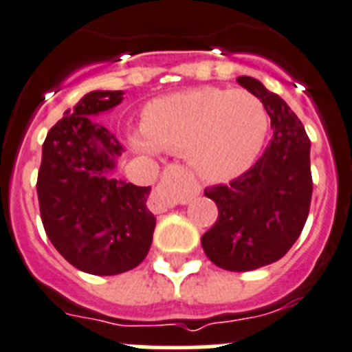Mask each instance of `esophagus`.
<instances>
[{
	"label": "esophagus",
	"mask_w": 352,
	"mask_h": 352,
	"mask_svg": "<svg viewBox=\"0 0 352 352\" xmlns=\"http://www.w3.org/2000/svg\"><path fill=\"white\" fill-rule=\"evenodd\" d=\"M172 180H173V173H172V172H168V170H166V172H164V175H163V179H161V184L166 186V188H168V186H170V182H172Z\"/></svg>",
	"instance_id": "1"
}]
</instances>
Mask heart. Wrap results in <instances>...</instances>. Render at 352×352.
I'll return each instance as SVG.
<instances>
[{
	"instance_id": "b5f03b06",
	"label": "heart",
	"mask_w": 352,
	"mask_h": 352,
	"mask_svg": "<svg viewBox=\"0 0 352 352\" xmlns=\"http://www.w3.org/2000/svg\"><path fill=\"white\" fill-rule=\"evenodd\" d=\"M267 131L262 102L246 90L204 87L154 100L146 108L136 151L186 154L195 172L223 180L244 172L261 152Z\"/></svg>"
}]
</instances>
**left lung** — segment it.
Masks as SVG:
<instances>
[{"label": "left lung", "instance_id": "1", "mask_svg": "<svg viewBox=\"0 0 352 352\" xmlns=\"http://www.w3.org/2000/svg\"><path fill=\"white\" fill-rule=\"evenodd\" d=\"M237 83L261 99L273 140L261 159L227 186L206 188L218 219L201 235L209 261L227 271H252L280 261L298 241L311 201L310 138L282 97L255 78Z\"/></svg>", "mask_w": 352, "mask_h": 352}]
</instances>
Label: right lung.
Segmentation results:
<instances>
[{
    "label": "right lung",
    "instance_id": "right-lung-1",
    "mask_svg": "<svg viewBox=\"0 0 352 352\" xmlns=\"http://www.w3.org/2000/svg\"><path fill=\"white\" fill-rule=\"evenodd\" d=\"M122 102V91H90L51 127L36 179L49 241L69 264L111 276L143 262L152 244L148 188L113 177L124 146L96 120Z\"/></svg>",
    "mask_w": 352,
    "mask_h": 352
}]
</instances>
